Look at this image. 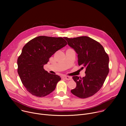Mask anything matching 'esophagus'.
<instances>
[{
    "mask_svg": "<svg viewBox=\"0 0 126 126\" xmlns=\"http://www.w3.org/2000/svg\"><path fill=\"white\" fill-rule=\"evenodd\" d=\"M66 80H71V77H69V76H65L63 77Z\"/></svg>",
    "mask_w": 126,
    "mask_h": 126,
    "instance_id": "34e87169",
    "label": "esophagus"
}]
</instances>
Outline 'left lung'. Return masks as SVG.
I'll list each match as a JSON object with an SVG mask.
<instances>
[{
    "mask_svg": "<svg viewBox=\"0 0 126 126\" xmlns=\"http://www.w3.org/2000/svg\"><path fill=\"white\" fill-rule=\"evenodd\" d=\"M64 39L77 53L79 66L86 68L85 77H72L76 82V87L71 92L82 99L91 97L101 88L109 73V56L103 46L90 37Z\"/></svg>",
    "mask_w": 126,
    "mask_h": 126,
    "instance_id": "obj_1",
    "label": "left lung"
}]
</instances>
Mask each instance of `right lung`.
<instances>
[{
    "mask_svg": "<svg viewBox=\"0 0 126 126\" xmlns=\"http://www.w3.org/2000/svg\"><path fill=\"white\" fill-rule=\"evenodd\" d=\"M67 44L62 37L40 36L27 42L17 59V72L27 91L38 97L54 90L61 80L59 76L48 73L43 68L57 51Z\"/></svg>",
    "mask_w": 126,
    "mask_h": 126,
    "instance_id": "right-lung-1",
    "label": "right lung"
}]
</instances>
